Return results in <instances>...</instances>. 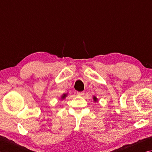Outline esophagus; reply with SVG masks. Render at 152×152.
I'll list each match as a JSON object with an SVG mask.
<instances>
[{
  "mask_svg": "<svg viewBox=\"0 0 152 152\" xmlns=\"http://www.w3.org/2000/svg\"><path fill=\"white\" fill-rule=\"evenodd\" d=\"M77 94L78 96H82L85 94V92H77Z\"/></svg>",
  "mask_w": 152,
  "mask_h": 152,
  "instance_id": "34e87169",
  "label": "esophagus"
}]
</instances>
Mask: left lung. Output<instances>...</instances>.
<instances>
[{
	"label": "left lung",
	"mask_w": 152,
	"mask_h": 152,
	"mask_svg": "<svg viewBox=\"0 0 152 152\" xmlns=\"http://www.w3.org/2000/svg\"><path fill=\"white\" fill-rule=\"evenodd\" d=\"M93 100H94V102H96V101L98 100V99H97V98H96V97L94 96V97H93Z\"/></svg>",
	"instance_id": "obj_1"
}]
</instances>
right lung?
Wrapping results in <instances>:
<instances>
[{
	"mask_svg": "<svg viewBox=\"0 0 152 152\" xmlns=\"http://www.w3.org/2000/svg\"><path fill=\"white\" fill-rule=\"evenodd\" d=\"M67 96V94H64L62 96H61V100H64V99Z\"/></svg>",
	"mask_w": 152,
	"mask_h": 152,
	"instance_id": "obj_1",
	"label": "right lung"
}]
</instances>
